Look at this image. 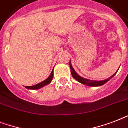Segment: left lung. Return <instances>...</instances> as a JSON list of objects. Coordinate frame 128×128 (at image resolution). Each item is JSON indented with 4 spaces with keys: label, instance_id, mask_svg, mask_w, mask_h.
Here are the masks:
<instances>
[{
    "label": "left lung",
    "instance_id": "obj_1",
    "mask_svg": "<svg viewBox=\"0 0 128 128\" xmlns=\"http://www.w3.org/2000/svg\"><path fill=\"white\" fill-rule=\"evenodd\" d=\"M70 70H71V74H72V77L74 78V79H76L78 82H80V83H82L83 84H86V85L89 86H102L106 82H107L110 79H111L112 77H113L115 74H113L112 76H110V78H107L106 80H102V81H96V80H88V79H86V78H83L82 77L78 75L76 72H75V70H74V68H72V65H71V63H70Z\"/></svg>",
    "mask_w": 128,
    "mask_h": 128
}]
</instances>
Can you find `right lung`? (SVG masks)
Masks as SVG:
<instances>
[{
    "label": "right lung",
    "instance_id": "right-lung-1",
    "mask_svg": "<svg viewBox=\"0 0 128 128\" xmlns=\"http://www.w3.org/2000/svg\"><path fill=\"white\" fill-rule=\"evenodd\" d=\"M53 75H54V72H53V70H52L50 76H48V78H47V79H46L44 81L40 82V83H39V84H36V85L32 86H25V88H27V89H30V90L39 89V88L43 87V86H44L50 84V82H51V81H52V78H53Z\"/></svg>",
    "mask_w": 128,
    "mask_h": 128
}]
</instances>
